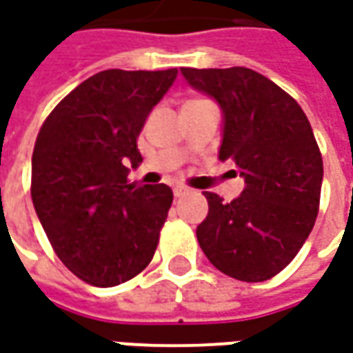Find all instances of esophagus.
Here are the masks:
<instances>
[{"mask_svg":"<svg viewBox=\"0 0 353 353\" xmlns=\"http://www.w3.org/2000/svg\"><path fill=\"white\" fill-rule=\"evenodd\" d=\"M189 193H191V189H187V187H176V189H174V196H176V199H181V196H185V194Z\"/></svg>","mask_w":353,"mask_h":353,"instance_id":"1","label":"esophagus"}]
</instances>
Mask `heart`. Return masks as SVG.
<instances>
[{"label": "heart", "instance_id": "1", "mask_svg": "<svg viewBox=\"0 0 353 353\" xmlns=\"http://www.w3.org/2000/svg\"><path fill=\"white\" fill-rule=\"evenodd\" d=\"M189 103H194V101H189Z\"/></svg>", "mask_w": 353, "mask_h": 353}]
</instances>
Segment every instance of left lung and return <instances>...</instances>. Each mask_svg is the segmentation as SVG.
<instances>
[{
  "mask_svg": "<svg viewBox=\"0 0 353 353\" xmlns=\"http://www.w3.org/2000/svg\"><path fill=\"white\" fill-rule=\"evenodd\" d=\"M181 72L219 103V160H231L245 177L235 201L204 193L208 216L196 228L199 245L233 279H271L294 260L319 212L323 159L310 120L287 91L245 66Z\"/></svg>",
  "mask_w": 353,
  "mask_h": 353,
  "instance_id": "8db88e82",
  "label": "left lung"
}]
</instances>
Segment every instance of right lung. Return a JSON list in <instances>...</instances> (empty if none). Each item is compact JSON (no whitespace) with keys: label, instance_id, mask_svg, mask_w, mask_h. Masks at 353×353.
I'll return each instance as SVG.
<instances>
[{"label":"right lung","instance_id":"right-lung-1","mask_svg":"<svg viewBox=\"0 0 353 353\" xmlns=\"http://www.w3.org/2000/svg\"><path fill=\"white\" fill-rule=\"evenodd\" d=\"M177 68L93 74L46 118L32 154V202L59 260L93 287H117L154 256L174 193L130 183L137 137Z\"/></svg>","mask_w":353,"mask_h":353}]
</instances>
